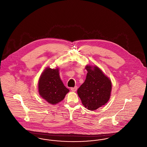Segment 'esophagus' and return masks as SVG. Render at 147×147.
Instances as JSON below:
<instances>
[{
    "instance_id": "34e87169",
    "label": "esophagus",
    "mask_w": 147,
    "mask_h": 147,
    "mask_svg": "<svg viewBox=\"0 0 147 147\" xmlns=\"http://www.w3.org/2000/svg\"><path fill=\"white\" fill-rule=\"evenodd\" d=\"M77 86H75V87H74V88H70V90H71L72 91H73V92H76V91H77Z\"/></svg>"
}]
</instances>
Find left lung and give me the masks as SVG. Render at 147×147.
Segmentation results:
<instances>
[{
	"instance_id": "obj_1",
	"label": "left lung",
	"mask_w": 147,
	"mask_h": 147,
	"mask_svg": "<svg viewBox=\"0 0 147 147\" xmlns=\"http://www.w3.org/2000/svg\"><path fill=\"white\" fill-rule=\"evenodd\" d=\"M86 79L77 93L82 104L87 109L94 111L105 105L110 100L112 82L98 66L87 64Z\"/></svg>"
}]
</instances>
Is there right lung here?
<instances>
[{
    "label": "right lung",
    "mask_w": 147,
    "mask_h": 147,
    "mask_svg": "<svg viewBox=\"0 0 147 147\" xmlns=\"http://www.w3.org/2000/svg\"><path fill=\"white\" fill-rule=\"evenodd\" d=\"M40 96L50 104L55 105L62 101L69 90L63 84L59 76V68H46L40 76L38 83Z\"/></svg>",
    "instance_id": "add662e5"
}]
</instances>
